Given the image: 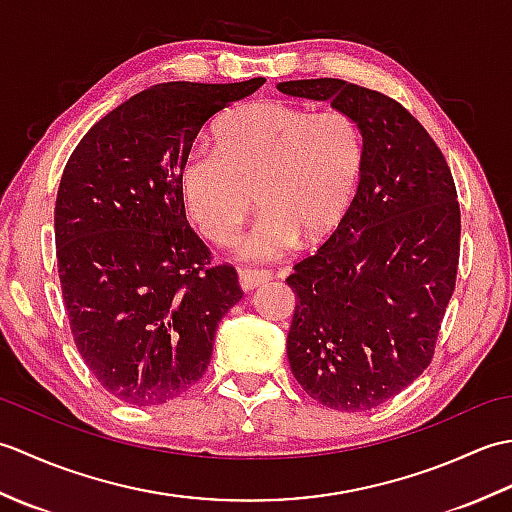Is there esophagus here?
Listing matches in <instances>:
<instances>
[{
	"label": "esophagus",
	"mask_w": 512,
	"mask_h": 512,
	"mask_svg": "<svg viewBox=\"0 0 512 512\" xmlns=\"http://www.w3.org/2000/svg\"><path fill=\"white\" fill-rule=\"evenodd\" d=\"M273 277L268 270H259V268H239V286L242 290H253L257 286L266 284V281Z\"/></svg>",
	"instance_id": "1"
}]
</instances>
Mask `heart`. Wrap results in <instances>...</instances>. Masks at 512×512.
Instances as JSON below:
<instances>
[{"instance_id":"heart-1","label":"heart","mask_w":512,"mask_h":512,"mask_svg":"<svg viewBox=\"0 0 512 512\" xmlns=\"http://www.w3.org/2000/svg\"><path fill=\"white\" fill-rule=\"evenodd\" d=\"M215 147L184 151L178 184L204 237L233 242L255 202L259 215L237 246L248 262H275L297 242H321L356 198L365 138L339 110L312 114L286 101L235 107L213 129Z\"/></svg>"}]
</instances>
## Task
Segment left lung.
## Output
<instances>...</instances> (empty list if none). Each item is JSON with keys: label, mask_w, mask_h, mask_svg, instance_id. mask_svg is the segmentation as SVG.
I'll return each mask as SVG.
<instances>
[{"label": "left lung", "mask_w": 512, "mask_h": 512, "mask_svg": "<svg viewBox=\"0 0 512 512\" xmlns=\"http://www.w3.org/2000/svg\"><path fill=\"white\" fill-rule=\"evenodd\" d=\"M328 101L363 129L356 198L286 281L297 306L288 361L303 391L367 411L409 387L433 358L460 259V204L442 151L389 96L341 79L277 83Z\"/></svg>", "instance_id": "8db88e82"}]
</instances>
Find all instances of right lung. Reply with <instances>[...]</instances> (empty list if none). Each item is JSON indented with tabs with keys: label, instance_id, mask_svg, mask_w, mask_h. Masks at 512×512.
Masks as SVG:
<instances>
[{
	"label": "right lung",
	"instance_id": "right-lung-1",
	"mask_svg": "<svg viewBox=\"0 0 512 512\" xmlns=\"http://www.w3.org/2000/svg\"><path fill=\"white\" fill-rule=\"evenodd\" d=\"M264 83L154 85L103 116L63 169L54 244L70 330L92 376L129 405L198 383L217 323L244 297L189 226L178 169L204 123Z\"/></svg>",
	"mask_w": 512,
	"mask_h": 512
}]
</instances>
